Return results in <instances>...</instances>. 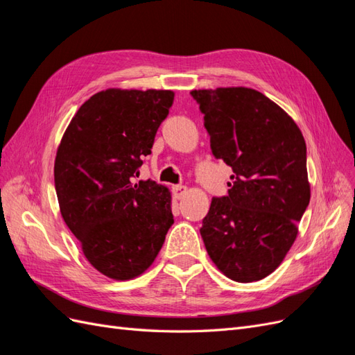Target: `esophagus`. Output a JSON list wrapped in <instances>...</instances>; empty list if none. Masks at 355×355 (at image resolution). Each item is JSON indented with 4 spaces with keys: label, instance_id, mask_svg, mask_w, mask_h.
<instances>
[{
    "label": "esophagus",
    "instance_id": "34e87169",
    "mask_svg": "<svg viewBox=\"0 0 355 355\" xmlns=\"http://www.w3.org/2000/svg\"><path fill=\"white\" fill-rule=\"evenodd\" d=\"M185 192H187V187H184V185H176V187H173V196H175V198H178V200H180L182 197H184Z\"/></svg>",
    "mask_w": 355,
    "mask_h": 355
}]
</instances>
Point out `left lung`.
I'll return each instance as SVG.
<instances>
[{"label":"left lung","mask_w":355,"mask_h":355,"mask_svg":"<svg viewBox=\"0 0 355 355\" xmlns=\"http://www.w3.org/2000/svg\"><path fill=\"white\" fill-rule=\"evenodd\" d=\"M216 158L232 167L228 196L213 197L200 234L213 263L239 283L283 262L309 204L306 145L296 123L261 92L192 90Z\"/></svg>","instance_id":"1"}]
</instances>
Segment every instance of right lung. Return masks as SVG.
<instances>
[{"mask_svg":"<svg viewBox=\"0 0 355 355\" xmlns=\"http://www.w3.org/2000/svg\"><path fill=\"white\" fill-rule=\"evenodd\" d=\"M173 99L171 90L96 93L80 106L58 148L62 218L87 261L114 280L145 272L175 222L166 187L151 179L135 184Z\"/></svg>","mask_w":355,"mask_h":355,"instance_id":"obj_1","label":"right lung"}]
</instances>
